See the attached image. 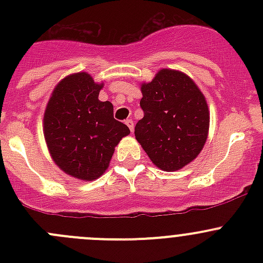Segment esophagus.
Instances as JSON below:
<instances>
[{"mask_svg":"<svg viewBox=\"0 0 263 263\" xmlns=\"http://www.w3.org/2000/svg\"><path fill=\"white\" fill-rule=\"evenodd\" d=\"M124 123L127 124V126H128V128H129V131H134V128H135V123H134V121H132V119H126V122H124Z\"/></svg>","mask_w":263,"mask_h":263,"instance_id":"1","label":"esophagus"}]
</instances>
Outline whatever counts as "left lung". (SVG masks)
I'll use <instances>...</instances> for the list:
<instances>
[{
	"label": "left lung",
	"instance_id": "8db88e82",
	"mask_svg": "<svg viewBox=\"0 0 263 263\" xmlns=\"http://www.w3.org/2000/svg\"><path fill=\"white\" fill-rule=\"evenodd\" d=\"M144 118L135 136L148 158L163 171H178L200 154L208 139V103L187 75L161 70L141 87Z\"/></svg>",
	"mask_w": 263,
	"mask_h": 263
}]
</instances>
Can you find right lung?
<instances>
[{
    "label": "right lung",
    "mask_w": 263,
    "mask_h": 263,
    "mask_svg": "<svg viewBox=\"0 0 263 263\" xmlns=\"http://www.w3.org/2000/svg\"><path fill=\"white\" fill-rule=\"evenodd\" d=\"M102 85L85 72L55 86L44 113V137L65 173L92 181L108 168L115 146L129 128L113 117L110 102L98 99Z\"/></svg>",
    "instance_id": "1"
}]
</instances>
